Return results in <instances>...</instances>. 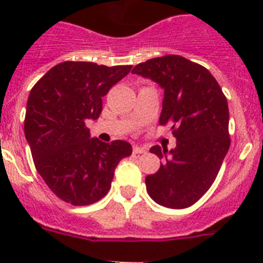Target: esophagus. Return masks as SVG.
I'll return each instance as SVG.
<instances>
[{"label":"esophagus","mask_w":263,"mask_h":263,"mask_svg":"<svg viewBox=\"0 0 263 263\" xmlns=\"http://www.w3.org/2000/svg\"><path fill=\"white\" fill-rule=\"evenodd\" d=\"M133 153H134V154H145L146 148L145 147H141V146H134V147H133Z\"/></svg>","instance_id":"esophagus-1"}]
</instances>
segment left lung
<instances>
[{"instance_id":"8db88e82","label":"left lung","mask_w":263,"mask_h":263,"mask_svg":"<svg viewBox=\"0 0 263 263\" xmlns=\"http://www.w3.org/2000/svg\"><path fill=\"white\" fill-rule=\"evenodd\" d=\"M132 72L163 88L159 124L171 125L176 138L175 148H150L163 163L146 176L148 195L167 208L191 206L215 182L231 146L227 97L205 67L179 55L139 63Z\"/></svg>"}]
</instances>
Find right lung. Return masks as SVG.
<instances>
[{
	"label": "right lung",
	"instance_id": "add662e5",
	"mask_svg": "<svg viewBox=\"0 0 263 263\" xmlns=\"http://www.w3.org/2000/svg\"><path fill=\"white\" fill-rule=\"evenodd\" d=\"M132 66L63 62L38 80L29 95L25 136L36 171L51 191L72 205H89L110 190L115 170L132 154L126 141L90 138L88 120H97L103 97Z\"/></svg>",
	"mask_w": 263,
	"mask_h": 263
}]
</instances>
